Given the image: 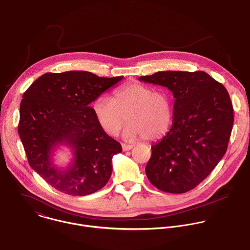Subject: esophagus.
Returning a JSON list of instances; mask_svg holds the SVG:
<instances>
[{
	"label": "esophagus",
	"instance_id": "1",
	"mask_svg": "<svg viewBox=\"0 0 250 250\" xmlns=\"http://www.w3.org/2000/svg\"><path fill=\"white\" fill-rule=\"evenodd\" d=\"M122 147H123V151H129V150H131L132 149V145H128V144H125V143H123L122 144Z\"/></svg>",
	"mask_w": 250,
	"mask_h": 250
}]
</instances>
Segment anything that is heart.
I'll use <instances>...</instances> for the list:
<instances>
[{"mask_svg": "<svg viewBox=\"0 0 250 250\" xmlns=\"http://www.w3.org/2000/svg\"><path fill=\"white\" fill-rule=\"evenodd\" d=\"M97 124L104 132L116 135L129 122L124 132L126 139L144 137L156 140L168 130L172 108L168 96L142 83H129L113 92L112 100L100 96L92 106Z\"/></svg>", "mask_w": 250, "mask_h": 250, "instance_id": "heart-1", "label": "heart"}]
</instances>
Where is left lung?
I'll return each mask as SVG.
<instances>
[{"mask_svg":"<svg viewBox=\"0 0 250 250\" xmlns=\"http://www.w3.org/2000/svg\"><path fill=\"white\" fill-rule=\"evenodd\" d=\"M138 80L166 86L175 98L172 126L151 147L146 175L161 191L186 193L208 176L227 151L234 124L230 95L203 71H162Z\"/></svg>","mask_w":250,"mask_h":250,"instance_id":"left-lung-1","label":"left lung"}]
</instances>
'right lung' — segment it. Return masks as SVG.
I'll use <instances>...</instances> for the list:
<instances>
[{"label":"right lung","instance_id":"obj_1","mask_svg":"<svg viewBox=\"0 0 250 250\" xmlns=\"http://www.w3.org/2000/svg\"><path fill=\"white\" fill-rule=\"evenodd\" d=\"M124 77L104 78L86 71L46 73L24 92L18 134L30 167L50 186L71 196L103 188L112 174V159L121 144L102 130L89 106ZM60 145L73 153L65 169L52 161Z\"/></svg>","mask_w":250,"mask_h":250}]
</instances>
